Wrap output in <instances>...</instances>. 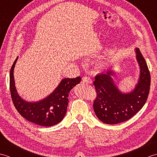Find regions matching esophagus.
Listing matches in <instances>:
<instances>
[{
	"label": "esophagus",
	"mask_w": 157,
	"mask_h": 157,
	"mask_svg": "<svg viewBox=\"0 0 157 157\" xmlns=\"http://www.w3.org/2000/svg\"><path fill=\"white\" fill-rule=\"evenodd\" d=\"M82 81H83V82L86 83V84H92V79L90 78L89 77H87V76L83 77Z\"/></svg>",
	"instance_id": "34e87169"
}]
</instances>
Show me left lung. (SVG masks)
Listing matches in <instances>:
<instances>
[{
	"instance_id": "obj_1",
	"label": "left lung",
	"mask_w": 157,
	"mask_h": 157,
	"mask_svg": "<svg viewBox=\"0 0 157 157\" xmlns=\"http://www.w3.org/2000/svg\"><path fill=\"white\" fill-rule=\"evenodd\" d=\"M136 59L140 67V75L134 91L129 94L119 92L113 82L112 71L95 77L94 86L96 97L93 108L97 117L106 124H117L134 117L146 102L151 86V75L144 56L136 48Z\"/></svg>"
}]
</instances>
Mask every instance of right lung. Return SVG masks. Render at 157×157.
I'll return each mask as SVG.
<instances>
[{"label":"right lung","instance_id":"obj_1","mask_svg":"<svg viewBox=\"0 0 157 157\" xmlns=\"http://www.w3.org/2000/svg\"><path fill=\"white\" fill-rule=\"evenodd\" d=\"M18 57H17L10 71V91L11 99L17 111L28 121L42 126H52L61 122L64 117L69 102V93L80 82L82 78L62 79L58 87L46 98L36 102H28L20 98L17 92L13 71Z\"/></svg>","mask_w":157,"mask_h":157}]
</instances>
